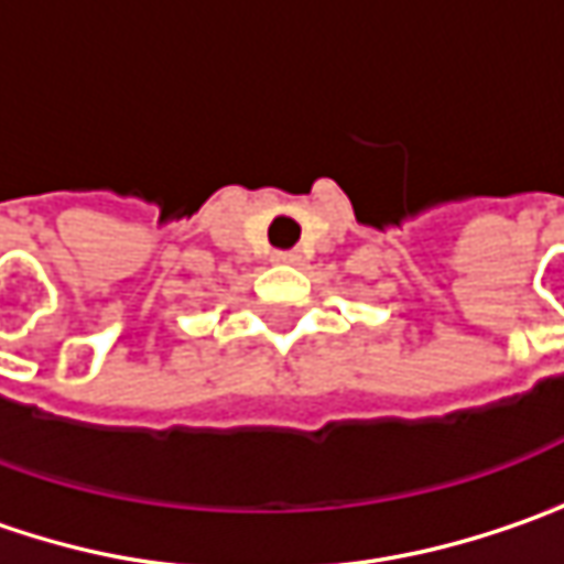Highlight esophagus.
Masks as SVG:
<instances>
[{"instance_id": "esophagus-1", "label": "esophagus", "mask_w": 564, "mask_h": 564, "mask_svg": "<svg viewBox=\"0 0 564 564\" xmlns=\"http://www.w3.org/2000/svg\"><path fill=\"white\" fill-rule=\"evenodd\" d=\"M300 258H303V254H300L296 249L274 251V254H271V261H274V264H300Z\"/></svg>"}]
</instances>
